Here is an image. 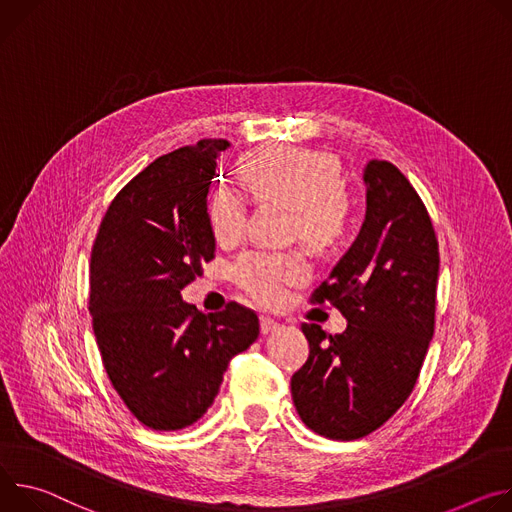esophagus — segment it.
<instances>
[{
  "instance_id": "34e87169",
  "label": "esophagus",
  "mask_w": 512,
  "mask_h": 512,
  "mask_svg": "<svg viewBox=\"0 0 512 512\" xmlns=\"http://www.w3.org/2000/svg\"><path fill=\"white\" fill-rule=\"evenodd\" d=\"M280 327V323L278 321H274L272 317H266V315H262L260 317V331L266 335V333H270V331H276Z\"/></svg>"
}]
</instances>
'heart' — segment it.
I'll list each match as a JSON object with an SVG mask.
<instances>
[{
	"label": "heart",
	"instance_id": "heart-1",
	"mask_svg": "<svg viewBox=\"0 0 512 512\" xmlns=\"http://www.w3.org/2000/svg\"><path fill=\"white\" fill-rule=\"evenodd\" d=\"M238 170L254 201H282L293 207V232L309 246L325 250L342 238L348 197L331 154L266 146L246 154ZM207 223L217 244H236L244 234L246 201L236 191L219 187L207 201ZM305 274L307 260L299 252L250 250L234 266L238 285L266 305L278 303Z\"/></svg>",
	"mask_w": 512,
	"mask_h": 512
}]
</instances>
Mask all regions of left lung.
Instances as JSON below:
<instances>
[{"label":"left lung","instance_id":"obj_1","mask_svg":"<svg viewBox=\"0 0 512 512\" xmlns=\"http://www.w3.org/2000/svg\"><path fill=\"white\" fill-rule=\"evenodd\" d=\"M364 183L362 230L311 295L348 327L331 335L303 323L309 358L291 378L303 423L339 441L376 431L403 407L435 329L439 244L427 207L388 160H370Z\"/></svg>","mask_w":512,"mask_h":512}]
</instances>
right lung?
I'll return each mask as SVG.
<instances>
[{
	"mask_svg": "<svg viewBox=\"0 0 512 512\" xmlns=\"http://www.w3.org/2000/svg\"><path fill=\"white\" fill-rule=\"evenodd\" d=\"M227 140H199L148 164L109 203L89 264V313L103 368L130 413L156 431L193 425L230 360L260 333L230 301L203 315L181 291L213 260L207 193Z\"/></svg>",
	"mask_w": 512,
	"mask_h": 512,
	"instance_id": "add662e5",
	"label": "right lung"
}]
</instances>
